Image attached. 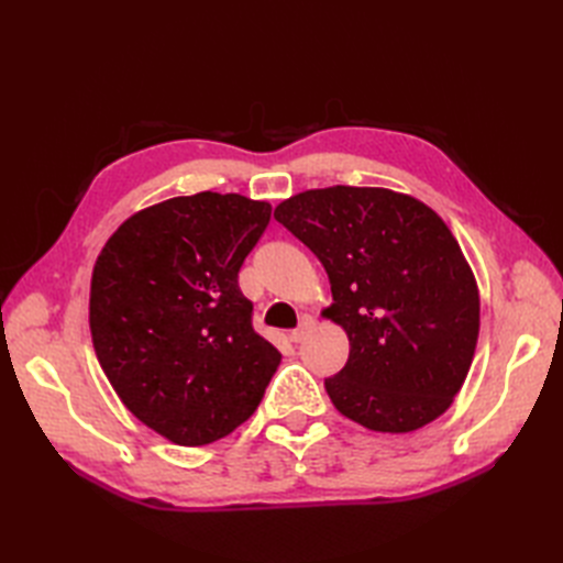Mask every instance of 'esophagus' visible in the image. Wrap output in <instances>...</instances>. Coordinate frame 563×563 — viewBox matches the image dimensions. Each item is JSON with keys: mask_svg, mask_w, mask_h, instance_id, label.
Returning a JSON list of instances; mask_svg holds the SVG:
<instances>
[{"mask_svg": "<svg viewBox=\"0 0 563 563\" xmlns=\"http://www.w3.org/2000/svg\"><path fill=\"white\" fill-rule=\"evenodd\" d=\"M312 327H314V319L312 317H302L300 319V327L296 329V331H291V335H288V338H291V343H302V340L305 338H308V333L312 331Z\"/></svg>", "mask_w": 563, "mask_h": 563, "instance_id": "obj_1", "label": "esophagus"}]
</instances>
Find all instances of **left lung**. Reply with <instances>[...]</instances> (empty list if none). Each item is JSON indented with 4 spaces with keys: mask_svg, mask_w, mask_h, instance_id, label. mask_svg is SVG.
<instances>
[{
    "mask_svg": "<svg viewBox=\"0 0 563 563\" xmlns=\"http://www.w3.org/2000/svg\"><path fill=\"white\" fill-rule=\"evenodd\" d=\"M327 269L323 317L347 333L333 406L373 432L406 434L453 404L479 338V288L428 203L387 187L305 190L275 209Z\"/></svg>",
    "mask_w": 563,
    "mask_h": 563,
    "instance_id": "8db88e82",
    "label": "left lung"
}]
</instances>
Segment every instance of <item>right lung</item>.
Instances as JSON below:
<instances>
[{
  "mask_svg": "<svg viewBox=\"0 0 563 563\" xmlns=\"http://www.w3.org/2000/svg\"><path fill=\"white\" fill-rule=\"evenodd\" d=\"M269 213L242 195L166 199L126 218L93 265L98 362L129 411L178 446L240 428L282 362L236 282Z\"/></svg>",
  "mask_w": 563,
  "mask_h": 563,
  "instance_id": "add662e5",
  "label": "right lung"
}]
</instances>
